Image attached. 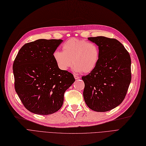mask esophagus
Returning <instances> with one entry per match:
<instances>
[{
	"label": "esophagus",
	"mask_w": 146,
	"mask_h": 146,
	"mask_svg": "<svg viewBox=\"0 0 146 146\" xmlns=\"http://www.w3.org/2000/svg\"><path fill=\"white\" fill-rule=\"evenodd\" d=\"M74 78H75V79H76V80L80 78V77L78 76H77V75H74Z\"/></svg>",
	"instance_id": "esophagus-1"
}]
</instances>
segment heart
<instances>
[{
	"label": "heart",
	"instance_id": "b5f03b06",
	"mask_svg": "<svg viewBox=\"0 0 146 146\" xmlns=\"http://www.w3.org/2000/svg\"><path fill=\"white\" fill-rule=\"evenodd\" d=\"M62 49L63 51L56 50L53 52L54 61L61 71H67L74 64L75 72L88 74L97 66L100 49L96 43L71 38L63 44Z\"/></svg>",
	"mask_w": 146,
	"mask_h": 146
}]
</instances>
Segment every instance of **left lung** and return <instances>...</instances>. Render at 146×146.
Returning a JSON list of instances; mask_svg holds the SVG:
<instances>
[{
	"mask_svg": "<svg viewBox=\"0 0 146 146\" xmlns=\"http://www.w3.org/2000/svg\"><path fill=\"white\" fill-rule=\"evenodd\" d=\"M88 40L98 45L100 58L94 71L82 78L84 100L94 111H109L121 104L126 95L131 82V59L117 39L98 36Z\"/></svg>",
	"mask_w": 146,
	"mask_h": 146,
	"instance_id": "1",
	"label": "left lung"
}]
</instances>
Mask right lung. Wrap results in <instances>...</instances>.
Instances as JSON below:
<instances>
[{"mask_svg":"<svg viewBox=\"0 0 146 146\" xmlns=\"http://www.w3.org/2000/svg\"><path fill=\"white\" fill-rule=\"evenodd\" d=\"M61 39H38L25 44L15 58L14 88L23 106L34 113L46 115L61 108L64 94L75 82L74 75L61 71L53 52Z\"/></svg>","mask_w":146,"mask_h":146,"instance_id":"add662e5","label":"right lung"}]
</instances>
